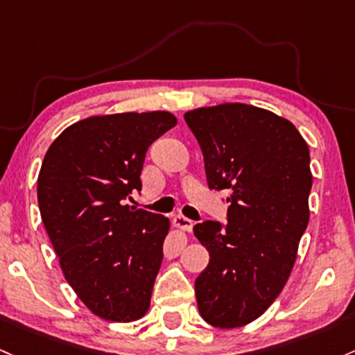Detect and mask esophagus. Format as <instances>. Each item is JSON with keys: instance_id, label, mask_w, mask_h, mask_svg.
Wrapping results in <instances>:
<instances>
[{"instance_id": "1", "label": "esophagus", "mask_w": 355, "mask_h": 355, "mask_svg": "<svg viewBox=\"0 0 355 355\" xmlns=\"http://www.w3.org/2000/svg\"><path fill=\"white\" fill-rule=\"evenodd\" d=\"M173 225L177 229H180V231H185V232H192L193 229V220L187 219L185 216H182V214H178V216L173 217Z\"/></svg>"}]
</instances>
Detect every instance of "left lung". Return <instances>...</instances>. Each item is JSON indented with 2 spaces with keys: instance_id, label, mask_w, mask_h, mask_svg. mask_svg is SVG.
Wrapping results in <instances>:
<instances>
[{
  "instance_id": "obj_1",
  "label": "left lung",
  "mask_w": 355,
  "mask_h": 355,
  "mask_svg": "<svg viewBox=\"0 0 355 355\" xmlns=\"http://www.w3.org/2000/svg\"><path fill=\"white\" fill-rule=\"evenodd\" d=\"M210 189L225 190L227 224L205 220L207 248L196 279L202 318L234 329L261 317L286 285L310 219L309 145L293 123L256 106L225 103L185 112Z\"/></svg>"
}]
</instances>
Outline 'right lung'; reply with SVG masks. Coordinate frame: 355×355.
Returning <instances> with one entry per match:
<instances>
[{"label": "right lung", "instance_id": "1", "mask_svg": "<svg viewBox=\"0 0 355 355\" xmlns=\"http://www.w3.org/2000/svg\"><path fill=\"white\" fill-rule=\"evenodd\" d=\"M177 124L166 111L77 121L46 151L37 182L40 216L62 271L80 302L109 322L150 309L170 220L131 207L155 139Z\"/></svg>", "mask_w": 355, "mask_h": 355}]
</instances>
